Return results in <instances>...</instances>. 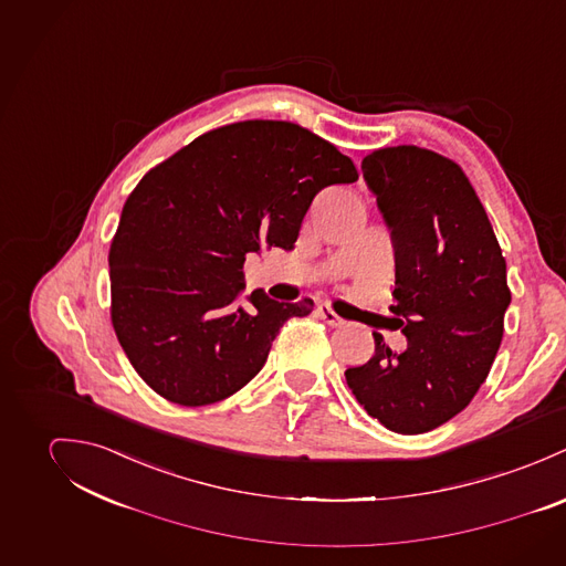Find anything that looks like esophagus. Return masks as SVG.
<instances>
[{
    "mask_svg": "<svg viewBox=\"0 0 566 566\" xmlns=\"http://www.w3.org/2000/svg\"><path fill=\"white\" fill-rule=\"evenodd\" d=\"M316 311H318V316H321L327 325H332V327H338V325L345 323V318H340L338 314L334 313L329 304H321Z\"/></svg>",
    "mask_w": 566,
    "mask_h": 566,
    "instance_id": "1",
    "label": "esophagus"
}]
</instances>
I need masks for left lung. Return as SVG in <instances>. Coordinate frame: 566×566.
Here are the masks:
<instances>
[{"mask_svg": "<svg viewBox=\"0 0 566 566\" xmlns=\"http://www.w3.org/2000/svg\"><path fill=\"white\" fill-rule=\"evenodd\" d=\"M363 176L395 250L392 323L408 338L345 371L360 406L397 434L462 412L489 376L510 306L505 258L489 214L453 160L417 145L376 149Z\"/></svg>", "mask_w": 566, "mask_h": 566, "instance_id": "1", "label": "left lung"}]
</instances>
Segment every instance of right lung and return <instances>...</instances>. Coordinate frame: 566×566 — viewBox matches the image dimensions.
<instances>
[{
	"label": "right lung",
	"instance_id": "obj_1",
	"mask_svg": "<svg viewBox=\"0 0 566 566\" xmlns=\"http://www.w3.org/2000/svg\"><path fill=\"white\" fill-rule=\"evenodd\" d=\"M356 180L332 143L264 119L210 129L147 171L108 253L113 327L136 374L180 406L243 388L280 327L314 306L260 289L241 306L245 255L293 250L314 195Z\"/></svg>",
	"mask_w": 566,
	"mask_h": 566
}]
</instances>
